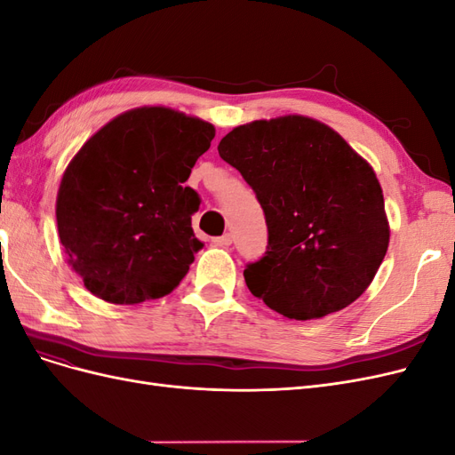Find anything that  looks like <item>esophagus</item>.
Wrapping results in <instances>:
<instances>
[{"label": "esophagus", "mask_w": 455, "mask_h": 455, "mask_svg": "<svg viewBox=\"0 0 455 455\" xmlns=\"http://www.w3.org/2000/svg\"><path fill=\"white\" fill-rule=\"evenodd\" d=\"M231 241H233V237L229 235V233H224V235H220V237H214V239H212V243H214L216 246H229Z\"/></svg>", "instance_id": "1"}]
</instances>
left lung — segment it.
Returning <instances> with one entry per match:
<instances>
[{
    "label": "left lung",
    "mask_w": 455,
    "mask_h": 455,
    "mask_svg": "<svg viewBox=\"0 0 455 455\" xmlns=\"http://www.w3.org/2000/svg\"><path fill=\"white\" fill-rule=\"evenodd\" d=\"M218 154L241 172L266 216V252L243 271L249 291L296 321L353 304L389 244L370 164L338 132L301 116L233 129Z\"/></svg>",
    "instance_id": "8db88e82"
}]
</instances>
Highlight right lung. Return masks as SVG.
Wrapping results in <instances>:
<instances>
[{"label":"right lung","instance_id":"1","mask_svg":"<svg viewBox=\"0 0 455 455\" xmlns=\"http://www.w3.org/2000/svg\"><path fill=\"white\" fill-rule=\"evenodd\" d=\"M214 127L169 108H139L96 132L66 169L59 235L87 291L140 304L178 286L203 243L191 216L201 197L186 180Z\"/></svg>","mask_w":455,"mask_h":455}]
</instances>
